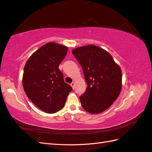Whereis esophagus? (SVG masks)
<instances>
[{
    "label": "esophagus",
    "mask_w": 152,
    "mask_h": 152,
    "mask_svg": "<svg viewBox=\"0 0 152 152\" xmlns=\"http://www.w3.org/2000/svg\"><path fill=\"white\" fill-rule=\"evenodd\" d=\"M70 86H72V88L73 89H74V87H75V83L74 82H72V83H70Z\"/></svg>",
    "instance_id": "1"
}]
</instances>
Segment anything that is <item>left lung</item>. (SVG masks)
<instances>
[{
  "label": "left lung",
  "instance_id": "obj_1",
  "mask_svg": "<svg viewBox=\"0 0 152 152\" xmlns=\"http://www.w3.org/2000/svg\"><path fill=\"white\" fill-rule=\"evenodd\" d=\"M72 52L82 67L88 83L84 94L80 97L83 108L90 114L105 111L120 94V67L107 51L95 45L78 47Z\"/></svg>",
  "mask_w": 152,
  "mask_h": 152
}]
</instances>
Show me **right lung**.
I'll list each match as a JSON object with an SVG mask.
<instances>
[{
	"instance_id": "1",
	"label": "right lung",
	"mask_w": 152,
	"mask_h": 152,
	"mask_svg": "<svg viewBox=\"0 0 152 152\" xmlns=\"http://www.w3.org/2000/svg\"><path fill=\"white\" fill-rule=\"evenodd\" d=\"M68 51V47L48 42L31 55L25 63L22 83L32 102L48 114L61 110L72 87L65 83L59 65Z\"/></svg>"
}]
</instances>
